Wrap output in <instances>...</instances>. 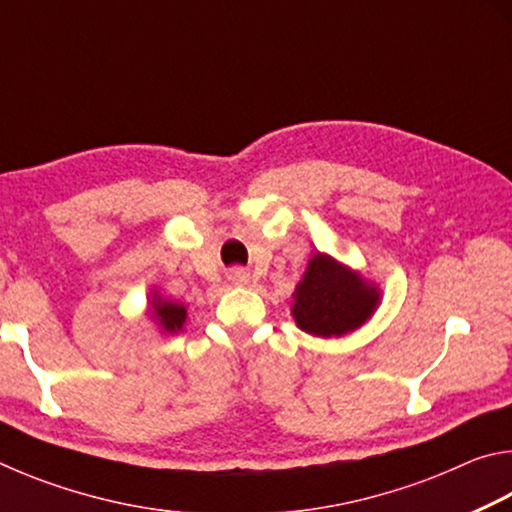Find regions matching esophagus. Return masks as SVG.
<instances>
[{"label":"esophagus","instance_id":"34e87169","mask_svg":"<svg viewBox=\"0 0 512 512\" xmlns=\"http://www.w3.org/2000/svg\"><path fill=\"white\" fill-rule=\"evenodd\" d=\"M228 280L232 284H248L250 273L246 271V268H232V271L228 273Z\"/></svg>","mask_w":512,"mask_h":512}]
</instances>
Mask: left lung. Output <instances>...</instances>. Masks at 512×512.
<instances>
[{"instance_id": "obj_1", "label": "left lung", "mask_w": 512, "mask_h": 512, "mask_svg": "<svg viewBox=\"0 0 512 512\" xmlns=\"http://www.w3.org/2000/svg\"><path fill=\"white\" fill-rule=\"evenodd\" d=\"M291 314L300 329L314 336H343L361 327L379 302L377 287H368L359 273L336 264L332 257L314 255L293 293Z\"/></svg>"}]
</instances>
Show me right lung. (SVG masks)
<instances>
[{"label": "right lung", "mask_w": 512, "mask_h": 512, "mask_svg": "<svg viewBox=\"0 0 512 512\" xmlns=\"http://www.w3.org/2000/svg\"><path fill=\"white\" fill-rule=\"evenodd\" d=\"M153 311H155V318L160 320L164 332H171V334L178 332L187 318V311L183 305H176V302L160 300V298H155Z\"/></svg>", "instance_id": "add662e5"}]
</instances>
